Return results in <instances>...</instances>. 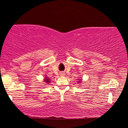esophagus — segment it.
Returning <instances> with one entry per match:
<instances>
[{
    "label": "esophagus",
    "instance_id": "34e87169",
    "mask_svg": "<svg viewBox=\"0 0 128 128\" xmlns=\"http://www.w3.org/2000/svg\"><path fill=\"white\" fill-rule=\"evenodd\" d=\"M61 76H64V73H61Z\"/></svg>",
    "mask_w": 128,
    "mask_h": 128
}]
</instances>
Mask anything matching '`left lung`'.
Returning a JSON list of instances; mask_svg holds the SVG:
<instances>
[{"instance_id":"8db88e82","label":"left lung","mask_w":128,"mask_h":128,"mask_svg":"<svg viewBox=\"0 0 128 128\" xmlns=\"http://www.w3.org/2000/svg\"><path fill=\"white\" fill-rule=\"evenodd\" d=\"M79 82H80V81H79ZM78 83H79V82H78Z\"/></svg>"}]
</instances>
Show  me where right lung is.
<instances>
[{
    "instance_id": "add662e5",
    "label": "right lung",
    "mask_w": 128,
    "mask_h": 128,
    "mask_svg": "<svg viewBox=\"0 0 128 128\" xmlns=\"http://www.w3.org/2000/svg\"><path fill=\"white\" fill-rule=\"evenodd\" d=\"M44 80H45V82H46L47 83H49V82H50V80H49L48 78H47V77H46V78H45Z\"/></svg>"
}]
</instances>
